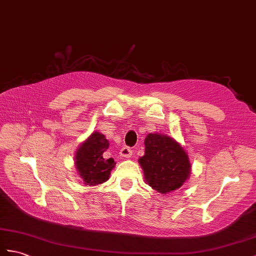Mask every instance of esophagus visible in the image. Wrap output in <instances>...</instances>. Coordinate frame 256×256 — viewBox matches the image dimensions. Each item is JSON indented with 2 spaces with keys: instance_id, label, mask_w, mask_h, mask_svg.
<instances>
[{
  "instance_id": "34e87169",
  "label": "esophagus",
  "mask_w": 256,
  "mask_h": 256,
  "mask_svg": "<svg viewBox=\"0 0 256 256\" xmlns=\"http://www.w3.org/2000/svg\"><path fill=\"white\" fill-rule=\"evenodd\" d=\"M120 154L122 158H132V150L130 148L129 146H124V148L120 150Z\"/></svg>"
}]
</instances>
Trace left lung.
<instances>
[{
  "label": "left lung",
  "mask_w": 256,
  "mask_h": 256,
  "mask_svg": "<svg viewBox=\"0 0 256 256\" xmlns=\"http://www.w3.org/2000/svg\"><path fill=\"white\" fill-rule=\"evenodd\" d=\"M144 146L146 152L139 163L146 182L162 194L179 189L191 172L184 148L170 136L155 132L146 136Z\"/></svg>",
  "instance_id": "1"
}]
</instances>
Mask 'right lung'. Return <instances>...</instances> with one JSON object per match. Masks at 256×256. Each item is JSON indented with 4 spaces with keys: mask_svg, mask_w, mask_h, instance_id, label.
I'll return each instance as SVG.
<instances>
[{
    "mask_svg": "<svg viewBox=\"0 0 256 256\" xmlns=\"http://www.w3.org/2000/svg\"><path fill=\"white\" fill-rule=\"evenodd\" d=\"M108 146V139L98 132H93L79 146L74 155V165L84 184L96 186L110 178V170L116 163L113 158H103V153Z\"/></svg>",
    "mask_w": 256,
    "mask_h": 256,
    "instance_id": "obj_1",
    "label": "right lung"
}]
</instances>
